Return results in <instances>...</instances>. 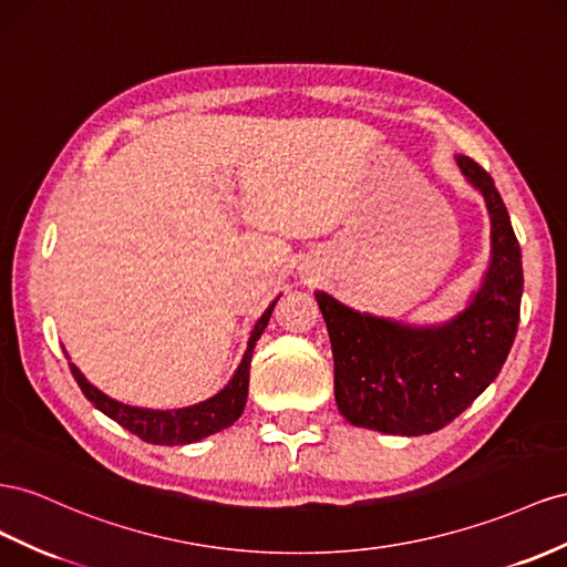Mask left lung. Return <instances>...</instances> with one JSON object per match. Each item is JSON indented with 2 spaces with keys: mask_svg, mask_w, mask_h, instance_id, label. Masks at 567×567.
Wrapping results in <instances>:
<instances>
[{
  "mask_svg": "<svg viewBox=\"0 0 567 567\" xmlns=\"http://www.w3.org/2000/svg\"><path fill=\"white\" fill-rule=\"evenodd\" d=\"M457 166L492 217V262L461 315L410 327L315 293L331 339L336 405L364 430L401 436L441 430L498 377L515 341L523 252L494 178L470 157H457Z\"/></svg>",
  "mask_w": 567,
  "mask_h": 567,
  "instance_id": "left-lung-1",
  "label": "left lung"
}]
</instances>
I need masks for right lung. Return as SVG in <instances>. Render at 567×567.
<instances>
[{"instance_id":"obj_1","label":"right lung","mask_w":567,"mask_h":567,"mask_svg":"<svg viewBox=\"0 0 567 567\" xmlns=\"http://www.w3.org/2000/svg\"><path fill=\"white\" fill-rule=\"evenodd\" d=\"M277 300H274L265 310V315L257 319V324L250 333L246 355H243L231 381H228V384L217 395L207 398V401H203V403L178 408V410H147V408L124 405L90 384V381L81 374V370L73 362L69 364L71 374L75 381H79V386L90 403H93L97 410H102L106 417L118 422L131 434L141 436L143 441L157 443V446H183V443L200 441L209 434H217V432L226 430V426H231L243 415V408H246V401H248L252 350H255L257 339L262 336V331L269 324V317H271V310H274V305H277Z\"/></svg>"}]
</instances>
